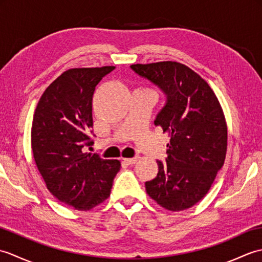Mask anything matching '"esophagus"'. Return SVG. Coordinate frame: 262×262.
<instances>
[{
	"instance_id": "esophagus-1",
	"label": "esophagus",
	"mask_w": 262,
	"mask_h": 262,
	"mask_svg": "<svg viewBox=\"0 0 262 262\" xmlns=\"http://www.w3.org/2000/svg\"><path fill=\"white\" fill-rule=\"evenodd\" d=\"M138 161V158H133V159H124V162L128 165H133L135 164Z\"/></svg>"
}]
</instances>
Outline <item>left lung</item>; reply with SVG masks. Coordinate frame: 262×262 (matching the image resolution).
Instances as JSON below:
<instances>
[{
    "mask_svg": "<svg viewBox=\"0 0 262 262\" xmlns=\"http://www.w3.org/2000/svg\"><path fill=\"white\" fill-rule=\"evenodd\" d=\"M132 70L157 84L166 103L154 120L170 137L166 163L145 182L146 193L171 211L192 207L208 192L224 164L227 126L223 109L202 76L185 64L166 60L133 64Z\"/></svg>",
    "mask_w": 262,
    "mask_h": 262,
    "instance_id": "obj_1",
    "label": "left lung"
}]
</instances>
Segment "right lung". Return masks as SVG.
<instances>
[{
    "label": "right lung",
    "mask_w": 262,
    "mask_h": 262,
    "mask_svg": "<svg viewBox=\"0 0 262 262\" xmlns=\"http://www.w3.org/2000/svg\"><path fill=\"white\" fill-rule=\"evenodd\" d=\"M115 66L70 69L39 99L31 126V148L46 187L60 203L90 210L110 196L118 160L84 153L93 144L92 97Z\"/></svg>",
    "instance_id": "right-lung-1"
}]
</instances>
